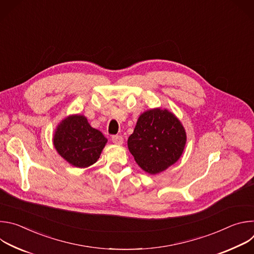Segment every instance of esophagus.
<instances>
[{
  "instance_id": "esophagus-1",
  "label": "esophagus",
  "mask_w": 254,
  "mask_h": 254,
  "mask_svg": "<svg viewBox=\"0 0 254 254\" xmlns=\"http://www.w3.org/2000/svg\"><path fill=\"white\" fill-rule=\"evenodd\" d=\"M112 140H113V142L116 143V144H123V142H124V138H123V136H121V135H114V136L112 137Z\"/></svg>"
}]
</instances>
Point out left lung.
<instances>
[{
  "label": "left lung",
  "mask_w": 254,
  "mask_h": 254,
  "mask_svg": "<svg viewBox=\"0 0 254 254\" xmlns=\"http://www.w3.org/2000/svg\"><path fill=\"white\" fill-rule=\"evenodd\" d=\"M186 141V130L180 120L167 108L157 107L138 117L127 147L144 172L156 175L181 158Z\"/></svg>",
  "instance_id": "obj_1"
}]
</instances>
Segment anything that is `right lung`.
<instances>
[{"instance_id": "add662e5", "label": "right lung", "mask_w": 254, "mask_h": 254, "mask_svg": "<svg viewBox=\"0 0 254 254\" xmlns=\"http://www.w3.org/2000/svg\"><path fill=\"white\" fill-rule=\"evenodd\" d=\"M107 138L93 128L82 115H70L62 120L53 134L57 153L70 165L88 168L100 157Z\"/></svg>"}]
</instances>
